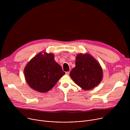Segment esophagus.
I'll return each instance as SVG.
<instances>
[{
    "label": "esophagus",
    "instance_id": "1",
    "mask_svg": "<svg viewBox=\"0 0 130 130\" xmlns=\"http://www.w3.org/2000/svg\"><path fill=\"white\" fill-rule=\"evenodd\" d=\"M65 73H66V75H69V71H66L65 72Z\"/></svg>",
    "mask_w": 130,
    "mask_h": 130
}]
</instances>
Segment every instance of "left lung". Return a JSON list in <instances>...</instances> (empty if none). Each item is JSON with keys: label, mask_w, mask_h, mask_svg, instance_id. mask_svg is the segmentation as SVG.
<instances>
[{"label": "left lung", "mask_w": 130, "mask_h": 130, "mask_svg": "<svg viewBox=\"0 0 130 130\" xmlns=\"http://www.w3.org/2000/svg\"><path fill=\"white\" fill-rule=\"evenodd\" d=\"M102 69L99 63L88 54H78L76 66L70 72L75 83L84 90H89L98 85L102 79Z\"/></svg>", "instance_id": "left-lung-1"}]
</instances>
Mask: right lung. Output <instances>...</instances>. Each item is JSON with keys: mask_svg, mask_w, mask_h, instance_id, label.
Returning a JSON list of instances; mask_svg holds the SVG:
<instances>
[{"mask_svg": "<svg viewBox=\"0 0 130 130\" xmlns=\"http://www.w3.org/2000/svg\"><path fill=\"white\" fill-rule=\"evenodd\" d=\"M26 80L33 89L45 92L51 89L65 73L54 60L52 53L37 54L26 66Z\"/></svg>", "mask_w": 130, "mask_h": 130, "instance_id": "right-lung-1", "label": "right lung"}]
</instances>
